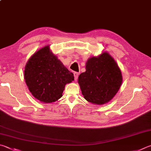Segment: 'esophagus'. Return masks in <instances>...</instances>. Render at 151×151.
Returning a JSON list of instances; mask_svg holds the SVG:
<instances>
[{
	"mask_svg": "<svg viewBox=\"0 0 151 151\" xmlns=\"http://www.w3.org/2000/svg\"><path fill=\"white\" fill-rule=\"evenodd\" d=\"M78 73H77V72H75L74 73V76H75V80L76 81H77V79H78Z\"/></svg>",
	"mask_w": 151,
	"mask_h": 151,
	"instance_id": "1",
	"label": "esophagus"
}]
</instances>
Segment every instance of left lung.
I'll return each instance as SVG.
<instances>
[{
  "instance_id": "8db88e82",
  "label": "left lung",
  "mask_w": 151,
  "mask_h": 151,
  "mask_svg": "<svg viewBox=\"0 0 151 151\" xmlns=\"http://www.w3.org/2000/svg\"><path fill=\"white\" fill-rule=\"evenodd\" d=\"M122 81L118 65L106 51L88 59L86 71L78 80L84 98L96 105L109 102L118 92Z\"/></svg>"
}]
</instances>
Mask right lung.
Instances as JSON below:
<instances>
[{"label":"right lung","instance_id":"obj_1","mask_svg":"<svg viewBox=\"0 0 151 151\" xmlns=\"http://www.w3.org/2000/svg\"><path fill=\"white\" fill-rule=\"evenodd\" d=\"M24 79L33 96L47 104L62 97L65 85L72 83L74 75L46 45L29 59L24 68Z\"/></svg>","mask_w":151,"mask_h":151}]
</instances>
